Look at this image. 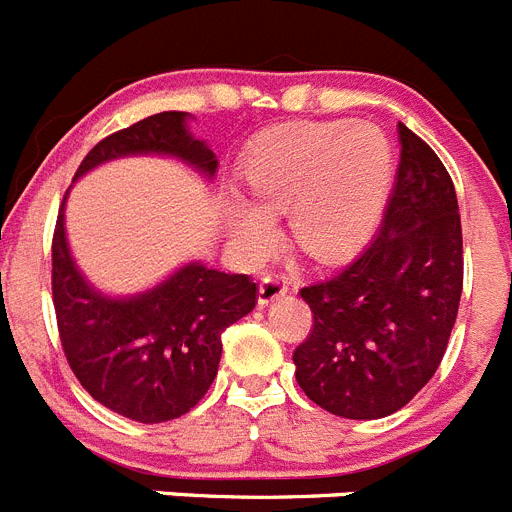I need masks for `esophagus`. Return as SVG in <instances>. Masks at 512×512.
Wrapping results in <instances>:
<instances>
[{
  "label": "esophagus",
  "instance_id": "34e87169",
  "mask_svg": "<svg viewBox=\"0 0 512 512\" xmlns=\"http://www.w3.org/2000/svg\"><path fill=\"white\" fill-rule=\"evenodd\" d=\"M289 289V282L282 277V274H266L259 282V305H269L277 297H282Z\"/></svg>",
  "mask_w": 512,
  "mask_h": 512
}]
</instances>
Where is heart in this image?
<instances>
[{"instance_id":"b5f03b06","label":"heart","mask_w":512,"mask_h":512,"mask_svg":"<svg viewBox=\"0 0 512 512\" xmlns=\"http://www.w3.org/2000/svg\"><path fill=\"white\" fill-rule=\"evenodd\" d=\"M246 184L274 212H289L295 241L315 259H338L374 233L392 179V148L374 125L300 122L266 138L248 156ZM266 210L228 197L235 241L261 253L274 241Z\"/></svg>"}]
</instances>
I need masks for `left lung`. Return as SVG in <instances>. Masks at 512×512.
Returning <instances> with one entry per match:
<instances>
[{
  "mask_svg": "<svg viewBox=\"0 0 512 512\" xmlns=\"http://www.w3.org/2000/svg\"><path fill=\"white\" fill-rule=\"evenodd\" d=\"M400 166L374 241L346 269L300 289L312 328L295 377L328 413L374 420L436 374L464 287L456 189L433 148L400 122Z\"/></svg>",
  "mask_w": 512,
  "mask_h": 512,
  "instance_id": "obj_1",
  "label": "left lung"
}]
</instances>
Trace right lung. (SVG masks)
Masks as SVG:
<instances>
[{"instance_id":"right-lung-1","label":"right lung","mask_w":512,"mask_h":512,"mask_svg":"<svg viewBox=\"0 0 512 512\" xmlns=\"http://www.w3.org/2000/svg\"><path fill=\"white\" fill-rule=\"evenodd\" d=\"M184 117L158 112L107 135L76 176L128 153H171L212 176L215 153L192 138ZM51 287L58 338L74 377L99 405L135 423H164L189 413L215 379L223 330L259 302V287L248 274L202 264L184 266L133 300L99 297L69 256L63 202L53 230Z\"/></svg>"}]
</instances>
